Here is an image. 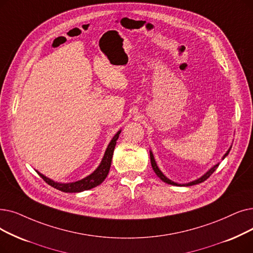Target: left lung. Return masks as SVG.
<instances>
[{"label":"left lung","mask_w":253,"mask_h":253,"mask_svg":"<svg viewBox=\"0 0 253 253\" xmlns=\"http://www.w3.org/2000/svg\"><path fill=\"white\" fill-rule=\"evenodd\" d=\"M230 149H232V147H230V148L227 150V152L224 154V156L222 157V159H224V158L228 155V153H229ZM150 158H151V164H152V168H153L154 171H155V173L158 175V177H159L163 182H166V183L170 184V185H174V186H192V185H195V184H200V183H202V182L206 181L209 177H210V175H211V174H212V173L217 169V168H218V166H219V163H218V164H216V166H214L212 169H209V170H208V171L203 175V177H201L200 179H197V180L192 181V182L187 183V184H178V183L172 182L171 180L168 179V178L166 177V175H164V174L162 173V171L158 169L157 164H156V161H155V159H154V156H153V154H152V152H151V151H150Z\"/></svg>","instance_id":"left-lung-1"}]
</instances>
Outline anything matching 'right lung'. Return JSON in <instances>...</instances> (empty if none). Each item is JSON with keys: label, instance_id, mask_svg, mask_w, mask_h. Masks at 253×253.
<instances>
[{"label": "right lung", "instance_id": "1", "mask_svg": "<svg viewBox=\"0 0 253 253\" xmlns=\"http://www.w3.org/2000/svg\"><path fill=\"white\" fill-rule=\"evenodd\" d=\"M120 133H121V130L118 131L116 135L111 140V142H109V145L107 146V149L105 151V154L102 158L101 163L99 164V167H98L96 169V170H94L91 174H89L87 177H85L80 181L72 182V183H66V184L58 183V182H54V181L46 178L45 175H43L39 171H37V170L36 171L39 173V175L43 180H44L48 185L51 186V187L56 188L58 190H61L63 192L74 193V192H82L84 190L92 189V188L96 187V186L100 185L107 177L109 169H111L114 150H115L117 139L119 138Z\"/></svg>", "mask_w": 253, "mask_h": 253}]
</instances>
